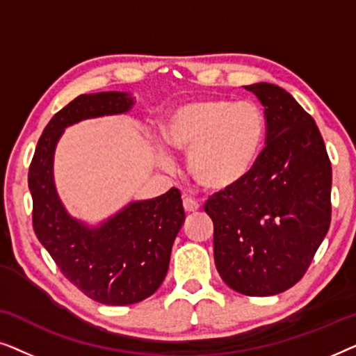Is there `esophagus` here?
Here are the masks:
<instances>
[{
    "label": "esophagus",
    "instance_id": "esophagus-1",
    "mask_svg": "<svg viewBox=\"0 0 356 356\" xmlns=\"http://www.w3.org/2000/svg\"><path fill=\"white\" fill-rule=\"evenodd\" d=\"M183 207H184V211H186L188 213H191V212H196V211H199V202L197 201H194L193 197H184L183 199Z\"/></svg>",
    "mask_w": 356,
    "mask_h": 356
}]
</instances>
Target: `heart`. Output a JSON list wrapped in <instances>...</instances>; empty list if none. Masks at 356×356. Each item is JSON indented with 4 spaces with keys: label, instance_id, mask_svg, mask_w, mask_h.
Returning <instances> with one entry per match:
<instances>
[{
    "label": "heart",
    "instance_id": "b5f03b06",
    "mask_svg": "<svg viewBox=\"0 0 356 356\" xmlns=\"http://www.w3.org/2000/svg\"><path fill=\"white\" fill-rule=\"evenodd\" d=\"M162 136L168 147L188 154L189 175L199 186L228 191L245 181L259 157L264 118L248 102H189L168 111ZM155 155L163 168L175 167L165 145H155Z\"/></svg>",
    "mask_w": 356,
    "mask_h": 356
}]
</instances>
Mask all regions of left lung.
Returning a JSON list of instances; mask_svg holds the SVG:
<instances>
[{"label": "left lung", "mask_w": 356, "mask_h": 356, "mask_svg": "<svg viewBox=\"0 0 356 356\" xmlns=\"http://www.w3.org/2000/svg\"><path fill=\"white\" fill-rule=\"evenodd\" d=\"M264 106L266 147L243 183L206 202L213 259L238 293L270 296L293 286L330 225L332 168L311 115L269 82L245 86Z\"/></svg>", "instance_id": "8db88e82"}]
</instances>
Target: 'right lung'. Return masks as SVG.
Listing matches in <instances>:
<instances>
[{"instance_id": "right-lung-1", "label": "right lung", "mask_w": 356, "mask_h": 356, "mask_svg": "<svg viewBox=\"0 0 356 356\" xmlns=\"http://www.w3.org/2000/svg\"><path fill=\"white\" fill-rule=\"evenodd\" d=\"M136 104L124 92L76 97L50 120L38 139L31 168L33 230L63 275L82 293L104 305L139 303L167 275L172 246L184 222L181 193L134 201L99 225L72 217L53 177L55 149L67 126L82 120L123 115Z\"/></svg>"}]
</instances>
